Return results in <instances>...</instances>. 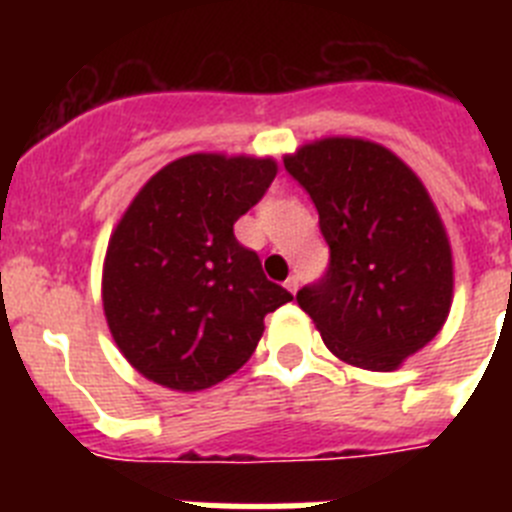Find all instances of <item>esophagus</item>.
Returning <instances> with one entry per match:
<instances>
[{
  "instance_id": "1",
  "label": "esophagus",
  "mask_w": 512,
  "mask_h": 512,
  "mask_svg": "<svg viewBox=\"0 0 512 512\" xmlns=\"http://www.w3.org/2000/svg\"><path fill=\"white\" fill-rule=\"evenodd\" d=\"M284 287H287L289 292H292V295H297V289H300V279H297L295 274H292V277H289L287 282H284Z\"/></svg>"
}]
</instances>
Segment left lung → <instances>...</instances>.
<instances>
[{"label": "left lung", "instance_id": "obj_1", "mask_svg": "<svg viewBox=\"0 0 512 512\" xmlns=\"http://www.w3.org/2000/svg\"><path fill=\"white\" fill-rule=\"evenodd\" d=\"M310 194L330 248L297 302L346 364L392 372L436 338L451 310L454 261L436 205L379 143L323 138L284 158Z\"/></svg>", "mask_w": 512, "mask_h": 512}]
</instances>
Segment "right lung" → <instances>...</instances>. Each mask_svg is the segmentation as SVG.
Segmentation results:
<instances>
[{
	"label": "right lung",
	"instance_id": "right-lung-1",
	"mask_svg": "<svg viewBox=\"0 0 512 512\" xmlns=\"http://www.w3.org/2000/svg\"><path fill=\"white\" fill-rule=\"evenodd\" d=\"M277 176L274 158L192 153L153 174L107 246L102 305L122 356L151 382L207 390L259 346L292 300L233 225Z\"/></svg>",
	"mask_w": 512,
	"mask_h": 512
}]
</instances>
